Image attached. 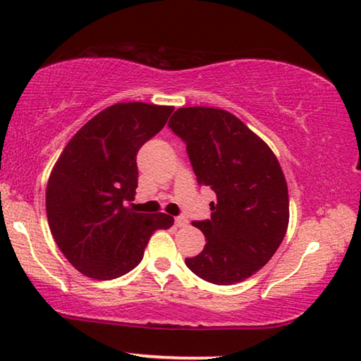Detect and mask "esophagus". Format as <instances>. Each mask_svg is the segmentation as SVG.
Wrapping results in <instances>:
<instances>
[{
    "mask_svg": "<svg viewBox=\"0 0 361 361\" xmlns=\"http://www.w3.org/2000/svg\"><path fill=\"white\" fill-rule=\"evenodd\" d=\"M175 225L178 226V228H183V226L188 225V220L185 219V216H176V219H175Z\"/></svg>",
    "mask_w": 361,
    "mask_h": 361,
    "instance_id": "34e87169",
    "label": "esophagus"
}]
</instances>
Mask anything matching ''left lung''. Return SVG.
I'll return each mask as SVG.
<instances>
[{"instance_id":"1","label":"left lung","mask_w":361,"mask_h":361,"mask_svg":"<svg viewBox=\"0 0 361 361\" xmlns=\"http://www.w3.org/2000/svg\"><path fill=\"white\" fill-rule=\"evenodd\" d=\"M169 127L186 142L199 185L216 194L210 220L192 223L207 243L186 265L209 283H241L271 259L288 230L281 165L260 136L223 109L180 107Z\"/></svg>"}]
</instances>
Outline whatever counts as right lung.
Masks as SVG:
<instances>
[{
    "label": "right lung",
    "mask_w": 361,
    "mask_h": 361,
    "mask_svg": "<svg viewBox=\"0 0 361 361\" xmlns=\"http://www.w3.org/2000/svg\"><path fill=\"white\" fill-rule=\"evenodd\" d=\"M171 106L118 102L80 128L51 170L47 215L66 259L85 276L114 279L138 265L173 216L125 207L138 188L136 154L167 123Z\"/></svg>",
    "instance_id": "obj_1"
}]
</instances>
